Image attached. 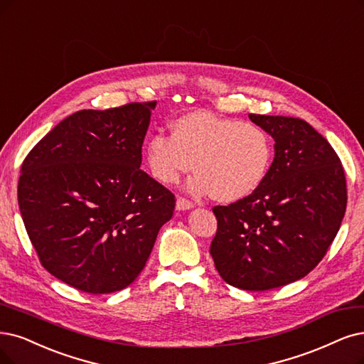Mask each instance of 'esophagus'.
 I'll use <instances>...</instances> for the list:
<instances>
[{
    "label": "esophagus",
    "instance_id": "obj_1",
    "mask_svg": "<svg viewBox=\"0 0 364 364\" xmlns=\"http://www.w3.org/2000/svg\"><path fill=\"white\" fill-rule=\"evenodd\" d=\"M195 205L191 203V200H187L184 198H178L177 199V204H175V208L178 211H186V210H192Z\"/></svg>",
    "mask_w": 364,
    "mask_h": 364
}]
</instances>
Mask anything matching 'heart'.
Masks as SVG:
<instances>
[{"instance_id":"1","label":"heart","mask_w":364,"mask_h":364,"mask_svg":"<svg viewBox=\"0 0 364 364\" xmlns=\"http://www.w3.org/2000/svg\"><path fill=\"white\" fill-rule=\"evenodd\" d=\"M144 157L159 183H178L193 166L198 173L187 181V192L232 204L264 183L273 161V142L258 124L192 111L171 124V138L153 134Z\"/></svg>"}]
</instances>
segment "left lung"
Here are the masks:
<instances>
[{"instance_id": "left-lung-1", "label": "left lung", "mask_w": 364, "mask_h": 364, "mask_svg": "<svg viewBox=\"0 0 364 364\" xmlns=\"http://www.w3.org/2000/svg\"><path fill=\"white\" fill-rule=\"evenodd\" d=\"M274 139V160L259 189L214 207L210 253L235 288L267 291L304 277L324 258L346 210V181L328 141L300 118L250 114Z\"/></svg>"}]
</instances>
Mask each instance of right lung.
Listing matches in <instances>:
<instances>
[{
	"mask_svg": "<svg viewBox=\"0 0 364 364\" xmlns=\"http://www.w3.org/2000/svg\"><path fill=\"white\" fill-rule=\"evenodd\" d=\"M156 102L77 111L30 151L18 203L46 270L90 294L124 289L139 276L175 198L139 169Z\"/></svg>",
	"mask_w": 364,
	"mask_h": 364,
	"instance_id": "add662e5",
	"label": "right lung"
}]
</instances>
